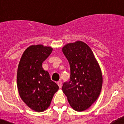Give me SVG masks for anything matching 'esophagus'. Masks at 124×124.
Segmentation results:
<instances>
[{
    "mask_svg": "<svg viewBox=\"0 0 124 124\" xmlns=\"http://www.w3.org/2000/svg\"><path fill=\"white\" fill-rule=\"evenodd\" d=\"M57 84L58 85L59 88H61V87H62V82H61V81H59V82H57Z\"/></svg>",
    "mask_w": 124,
    "mask_h": 124,
    "instance_id": "1",
    "label": "esophagus"
}]
</instances>
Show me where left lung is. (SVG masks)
Returning a JSON list of instances; mask_svg holds the SVG:
<instances>
[{"label":"left lung","mask_w":124,"mask_h":124,"mask_svg":"<svg viewBox=\"0 0 124 124\" xmlns=\"http://www.w3.org/2000/svg\"><path fill=\"white\" fill-rule=\"evenodd\" d=\"M62 52L70 66V78L62 86L70 106L82 112L88 108L100 94L102 73L93 52L82 41L65 45Z\"/></svg>","instance_id":"obj_1"}]
</instances>
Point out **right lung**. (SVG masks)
<instances>
[{
  "label": "right lung",
  "mask_w": 124,
  "mask_h": 124,
  "mask_svg": "<svg viewBox=\"0 0 124 124\" xmlns=\"http://www.w3.org/2000/svg\"><path fill=\"white\" fill-rule=\"evenodd\" d=\"M53 48L42 45L29 47L22 56L17 71V84L20 96L31 109L42 112L50 105L59 86L42 67Z\"/></svg>",
  "instance_id": "obj_1"
}]
</instances>
